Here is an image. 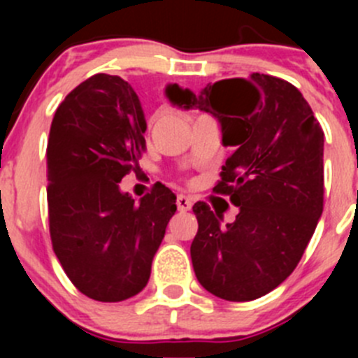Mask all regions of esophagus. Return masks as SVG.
I'll return each instance as SVG.
<instances>
[{"label":"esophagus","instance_id":"obj_1","mask_svg":"<svg viewBox=\"0 0 358 358\" xmlns=\"http://www.w3.org/2000/svg\"><path fill=\"white\" fill-rule=\"evenodd\" d=\"M176 206H178V211H189V209L192 208V201L187 196H183V194H180V196L176 197Z\"/></svg>","mask_w":358,"mask_h":358}]
</instances>
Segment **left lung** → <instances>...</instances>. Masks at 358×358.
Masks as SVG:
<instances>
[{
  "instance_id": "1",
  "label": "left lung",
  "mask_w": 358,
  "mask_h": 358,
  "mask_svg": "<svg viewBox=\"0 0 358 358\" xmlns=\"http://www.w3.org/2000/svg\"><path fill=\"white\" fill-rule=\"evenodd\" d=\"M178 106L215 115L222 143L236 149L215 187L239 208L236 220L223 225L206 202L192 208L197 280L227 301L262 298L291 275L322 215V128L296 86L258 72L190 92Z\"/></svg>"
}]
</instances>
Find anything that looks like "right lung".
Returning a JSON list of instances; mask_svg holds the SVG:
<instances>
[{
    "instance_id": "1",
    "label": "right lung",
    "mask_w": 358,
    "mask_h": 358,
    "mask_svg": "<svg viewBox=\"0 0 358 358\" xmlns=\"http://www.w3.org/2000/svg\"><path fill=\"white\" fill-rule=\"evenodd\" d=\"M171 100L190 90L166 86ZM147 129L142 106L119 76L95 74L72 90L48 138V218L53 251L88 298L115 303L147 286L176 196L156 183L136 202L119 183L138 171Z\"/></svg>"
}]
</instances>
